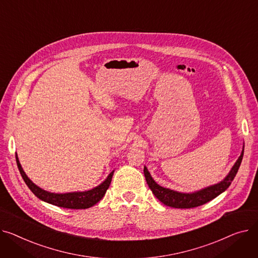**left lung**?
Returning <instances> with one entry per match:
<instances>
[{
    "mask_svg": "<svg viewBox=\"0 0 258 258\" xmlns=\"http://www.w3.org/2000/svg\"><path fill=\"white\" fill-rule=\"evenodd\" d=\"M243 156L244 150L241 151L240 156L232 166L229 174L227 175L221 182L195 192H179L158 185L152 178V176L150 175L146 166L144 168V174L149 187L152 190L156 198L164 205L174 208H194L215 199L216 197H218L220 194H222L229 187L239 169L240 162L243 160Z\"/></svg>",
    "mask_w": 258,
    "mask_h": 258,
    "instance_id": "1",
    "label": "left lung"
}]
</instances>
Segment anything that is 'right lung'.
<instances>
[{
    "instance_id": "right-lung-1",
    "label": "right lung",
    "mask_w": 258,
    "mask_h": 258,
    "mask_svg": "<svg viewBox=\"0 0 258 258\" xmlns=\"http://www.w3.org/2000/svg\"><path fill=\"white\" fill-rule=\"evenodd\" d=\"M15 158H17L18 168L25 181V183L38 199L58 207L70 208V209H85L97 204L103 198L106 190L108 189L112 176H113V172H114L112 171L100 185L89 190L74 191V192H67V194H54V192H49L47 190H44L38 187L36 184H34L24 172L22 165L19 161L18 155H15Z\"/></svg>"
}]
</instances>
